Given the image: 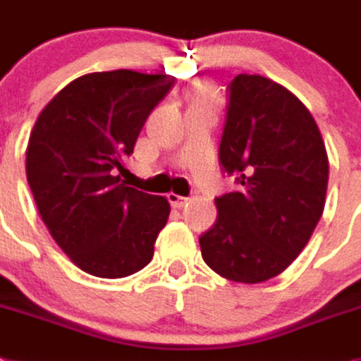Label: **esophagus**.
I'll return each mask as SVG.
<instances>
[{
	"instance_id": "1",
	"label": "esophagus",
	"mask_w": 361,
	"mask_h": 361,
	"mask_svg": "<svg viewBox=\"0 0 361 361\" xmlns=\"http://www.w3.org/2000/svg\"><path fill=\"white\" fill-rule=\"evenodd\" d=\"M167 200H169V203L174 207V209H181L185 203L189 202V198H185V196H180V194H174V192L167 194Z\"/></svg>"
}]
</instances>
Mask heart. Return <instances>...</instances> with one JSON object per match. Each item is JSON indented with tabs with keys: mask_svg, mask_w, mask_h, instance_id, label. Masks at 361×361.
I'll return each instance as SVG.
<instances>
[{
	"mask_svg": "<svg viewBox=\"0 0 361 361\" xmlns=\"http://www.w3.org/2000/svg\"><path fill=\"white\" fill-rule=\"evenodd\" d=\"M190 103H192V106L211 105L212 103L211 90L205 89V87H196V89L190 92Z\"/></svg>",
	"mask_w": 361,
	"mask_h": 361,
	"instance_id": "obj_1",
	"label": "heart"
}]
</instances>
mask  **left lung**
<instances>
[{
    "label": "left lung",
    "instance_id": "obj_1",
    "mask_svg": "<svg viewBox=\"0 0 361 361\" xmlns=\"http://www.w3.org/2000/svg\"><path fill=\"white\" fill-rule=\"evenodd\" d=\"M219 165L238 190L214 200L216 224L200 236L203 259L231 281L271 280L302 252L324 212L329 159L318 125L285 87L238 74Z\"/></svg>",
    "mask_w": 361,
    "mask_h": 361
}]
</instances>
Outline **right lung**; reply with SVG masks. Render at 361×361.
<instances>
[{
	"label": "right lung",
	"instance_id": "right-lung-1",
	"mask_svg": "<svg viewBox=\"0 0 361 361\" xmlns=\"http://www.w3.org/2000/svg\"><path fill=\"white\" fill-rule=\"evenodd\" d=\"M172 85L167 74L92 72L59 90L34 125L27 180L47 228L81 271L125 278L152 259L171 205L118 171Z\"/></svg>",
	"mask_w": 361,
	"mask_h": 361
}]
</instances>
